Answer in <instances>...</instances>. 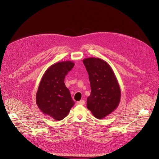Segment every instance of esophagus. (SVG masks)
<instances>
[{
  "mask_svg": "<svg viewBox=\"0 0 159 159\" xmlns=\"http://www.w3.org/2000/svg\"><path fill=\"white\" fill-rule=\"evenodd\" d=\"M77 105H84L85 104V101L84 100H81L77 102Z\"/></svg>",
  "mask_w": 159,
  "mask_h": 159,
  "instance_id": "34e87169",
  "label": "esophagus"
}]
</instances>
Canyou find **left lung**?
I'll return each mask as SVG.
<instances>
[{
    "label": "left lung",
    "mask_w": 159,
    "mask_h": 159,
    "mask_svg": "<svg viewBox=\"0 0 159 159\" xmlns=\"http://www.w3.org/2000/svg\"><path fill=\"white\" fill-rule=\"evenodd\" d=\"M91 88L87 107L97 119H103L118 107L121 92L117 78L107 62L100 58L83 60Z\"/></svg>",
    "instance_id": "1"
}]
</instances>
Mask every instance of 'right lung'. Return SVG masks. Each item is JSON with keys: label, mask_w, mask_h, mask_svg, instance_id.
Here are the masks:
<instances>
[{"label": "right lung", "mask_w": 159, "mask_h": 159, "mask_svg": "<svg viewBox=\"0 0 159 159\" xmlns=\"http://www.w3.org/2000/svg\"><path fill=\"white\" fill-rule=\"evenodd\" d=\"M71 61L57 62L45 72L36 94V103L39 109L56 120L67 116L75 104L70 91L64 84L66 75L74 67Z\"/></svg>", "instance_id": "obj_1"}]
</instances>
